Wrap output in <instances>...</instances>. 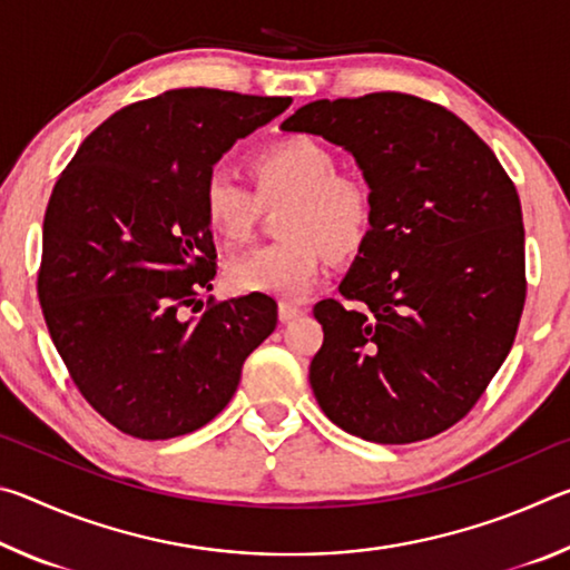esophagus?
<instances>
[{
	"mask_svg": "<svg viewBox=\"0 0 570 570\" xmlns=\"http://www.w3.org/2000/svg\"><path fill=\"white\" fill-rule=\"evenodd\" d=\"M304 314H306V306H302V304H294V302L278 304V320H282V322H294Z\"/></svg>",
	"mask_w": 570,
	"mask_h": 570,
	"instance_id": "obj_1",
	"label": "esophagus"
}]
</instances>
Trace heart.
<instances>
[{"instance_id": "b5f03b06", "label": "heart", "mask_w": 570, "mask_h": 570, "mask_svg": "<svg viewBox=\"0 0 570 570\" xmlns=\"http://www.w3.org/2000/svg\"><path fill=\"white\" fill-rule=\"evenodd\" d=\"M250 170L264 200L292 198L284 210L286 238L234 258L228 284L238 292L298 298L320 282L326 246L346 256L364 246L374 226L370 183L340 173L334 150L308 135H288L254 153ZM226 166H214L200 186L204 218L226 240H246L262 200Z\"/></svg>"}]
</instances>
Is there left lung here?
I'll list each match as a JSON object with an SVG mask.
<instances>
[{"label": "left lung", "instance_id": "1", "mask_svg": "<svg viewBox=\"0 0 570 570\" xmlns=\"http://www.w3.org/2000/svg\"><path fill=\"white\" fill-rule=\"evenodd\" d=\"M282 130L350 150L374 226L314 316L308 366L326 417L380 445L435 438L475 407L513 346L525 304L520 198L485 140L404 92L316 100Z\"/></svg>", "mask_w": 570, "mask_h": 570}]
</instances>
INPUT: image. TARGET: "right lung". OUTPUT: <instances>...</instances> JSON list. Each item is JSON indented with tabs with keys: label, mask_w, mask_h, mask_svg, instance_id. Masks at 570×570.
<instances>
[{
	"label": "right lung",
	"mask_w": 570,
	"mask_h": 570,
	"mask_svg": "<svg viewBox=\"0 0 570 570\" xmlns=\"http://www.w3.org/2000/svg\"><path fill=\"white\" fill-rule=\"evenodd\" d=\"M292 98L168 90L98 125L57 178L37 274L52 342L92 410L138 440L204 428L234 397L276 302L208 298L214 234L200 186Z\"/></svg>",
	"instance_id": "obj_1"
}]
</instances>
